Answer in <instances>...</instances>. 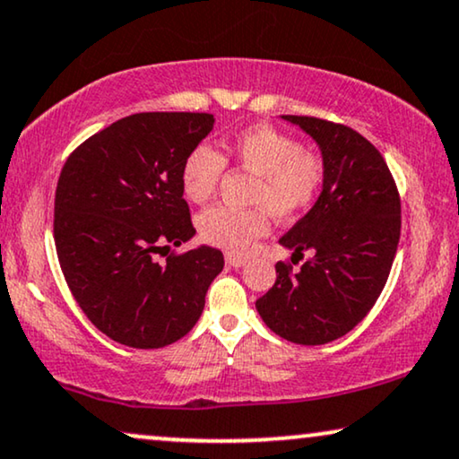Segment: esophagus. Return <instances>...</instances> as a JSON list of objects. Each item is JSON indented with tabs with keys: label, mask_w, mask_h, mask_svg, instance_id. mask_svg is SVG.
<instances>
[{
	"label": "esophagus",
	"mask_w": 459,
	"mask_h": 459,
	"mask_svg": "<svg viewBox=\"0 0 459 459\" xmlns=\"http://www.w3.org/2000/svg\"><path fill=\"white\" fill-rule=\"evenodd\" d=\"M225 263L231 267H244L248 263V256L242 255H225Z\"/></svg>",
	"instance_id": "obj_1"
}]
</instances>
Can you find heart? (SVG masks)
Segmentation results:
<instances>
[{
    "mask_svg": "<svg viewBox=\"0 0 459 459\" xmlns=\"http://www.w3.org/2000/svg\"><path fill=\"white\" fill-rule=\"evenodd\" d=\"M225 160L255 175L250 203L255 209L211 206L200 212L198 234L204 242L230 253H244L269 230V212L290 221L309 211L324 186V160L299 140L272 125H253L223 142L219 154L206 143L187 152L181 165V190L190 203H206L217 192Z\"/></svg>",
    "mask_w": 459,
    "mask_h": 459,
    "instance_id": "obj_1",
    "label": "heart"
}]
</instances>
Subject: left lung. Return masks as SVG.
Returning a JSON list of instances; mask_svg holds the SVG:
<instances>
[{
    "instance_id": "left-lung-1",
    "label": "left lung",
    "mask_w": 459,
    "mask_h": 459,
    "mask_svg": "<svg viewBox=\"0 0 459 459\" xmlns=\"http://www.w3.org/2000/svg\"><path fill=\"white\" fill-rule=\"evenodd\" d=\"M317 142L324 190L317 203L280 238L299 272L275 263V284L256 300L269 330L297 344H325L368 316L401 236V198L385 159L361 134L316 117L284 115Z\"/></svg>"
}]
</instances>
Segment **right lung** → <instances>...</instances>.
Segmentation results:
<instances>
[{"label": "right lung", "mask_w": 459, "mask_h": 459, "mask_svg": "<svg viewBox=\"0 0 459 459\" xmlns=\"http://www.w3.org/2000/svg\"><path fill=\"white\" fill-rule=\"evenodd\" d=\"M209 112H137L73 150L54 200L65 280L90 322L134 349L167 347L194 328L223 253H173L196 234L181 190L187 152Z\"/></svg>", "instance_id": "right-lung-1"}]
</instances>
